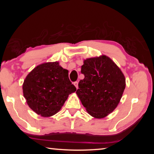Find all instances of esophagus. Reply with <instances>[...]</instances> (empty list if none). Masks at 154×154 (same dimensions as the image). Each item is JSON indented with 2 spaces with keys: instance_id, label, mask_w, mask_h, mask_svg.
<instances>
[{
  "instance_id": "1",
  "label": "esophagus",
  "mask_w": 154,
  "mask_h": 154,
  "mask_svg": "<svg viewBox=\"0 0 154 154\" xmlns=\"http://www.w3.org/2000/svg\"><path fill=\"white\" fill-rule=\"evenodd\" d=\"M73 84H74L75 86L76 87V88L77 89V88H78V82H75L73 83Z\"/></svg>"
}]
</instances>
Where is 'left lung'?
Here are the masks:
<instances>
[{"label": "left lung", "instance_id": "8db88e82", "mask_svg": "<svg viewBox=\"0 0 154 154\" xmlns=\"http://www.w3.org/2000/svg\"><path fill=\"white\" fill-rule=\"evenodd\" d=\"M81 72L85 77L78 84L77 96L88 113L105 118L119 103L126 87L124 75L106 56L85 60Z\"/></svg>", "mask_w": 154, "mask_h": 154}]
</instances>
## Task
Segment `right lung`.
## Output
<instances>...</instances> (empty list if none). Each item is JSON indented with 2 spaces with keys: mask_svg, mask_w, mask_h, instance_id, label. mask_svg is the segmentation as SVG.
Returning a JSON list of instances; mask_svg holds the SVG:
<instances>
[{
  "mask_svg": "<svg viewBox=\"0 0 154 154\" xmlns=\"http://www.w3.org/2000/svg\"><path fill=\"white\" fill-rule=\"evenodd\" d=\"M68 72L57 62L35 68L23 84L24 96L30 108L43 117L58 113L69 95L76 91Z\"/></svg>",
  "mask_w": 154,
  "mask_h": 154,
  "instance_id": "obj_1",
  "label": "right lung"
}]
</instances>
